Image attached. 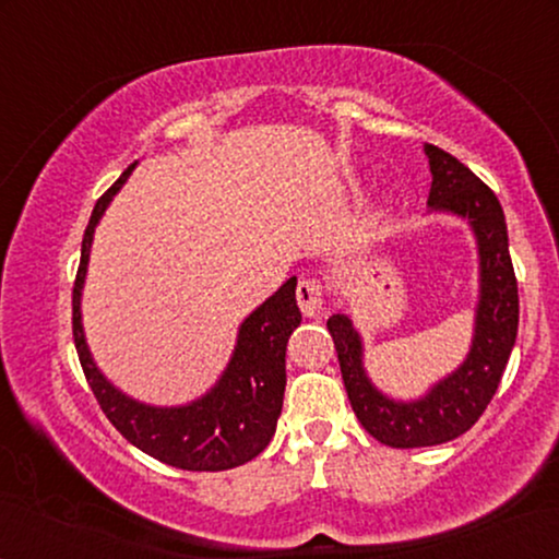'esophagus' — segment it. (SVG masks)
Instances as JSON below:
<instances>
[{
    "mask_svg": "<svg viewBox=\"0 0 559 559\" xmlns=\"http://www.w3.org/2000/svg\"><path fill=\"white\" fill-rule=\"evenodd\" d=\"M323 295H325V285L320 277H302L297 282V289H295V297H297V305H300L302 316H318L320 308H323Z\"/></svg>",
    "mask_w": 559,
    "mask_h": 559,
    "instance_id": "obj_1",
    "label": "esophagus"
}]
</instances>
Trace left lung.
I'll return each instance as SVG.
<instances>
[{
    "label": "left lung",
    "mask_w": 559,
    "mask_h": 559,
    "mask_svg": "<svg viewBox=\"0 0 559 559\" xmlns=\"http://www.w3.org/2000/svg\"><path fill=\"white\" fill-rule=\"evenodd\" d=\"M430 159V209L468 218L480 251V302L476 338L465 364L425 400L392 402L366 379L361 341L346 316L328 318L350 407L364 430L389 448H427L471 430L493 400L519 328V289L499 198L450 152L425 144Z\"/></svg>",
    "instance_id": "obj_1"
}]
</instances>
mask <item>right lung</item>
<instances>
[{
  "label": "right lung",
  "instance_id": "add662e5",
  "mask_svg": "<svg viewBox=\"0 0 559 559\" xmlns=\"http://www.w3.org/2000/svg\"><path fill=\"white\" fill-rule=\"evenodd\" d=\"M134 165L98 198L83 234L81 264L73 282V341L86 381L109 423L157 461L182 471H228L249 463L270 445L285 396V350L289 333L300 325L295 300L297 280H287L262 308L241 323L239 341L224 377L203 400L188 407H147L129 400L98 373L81 328V287L86 277L94 228L111 195L124 186Z\"/></svg>",
  "mask_w": 559,
  "mask_h": 559
}]
</instances>
